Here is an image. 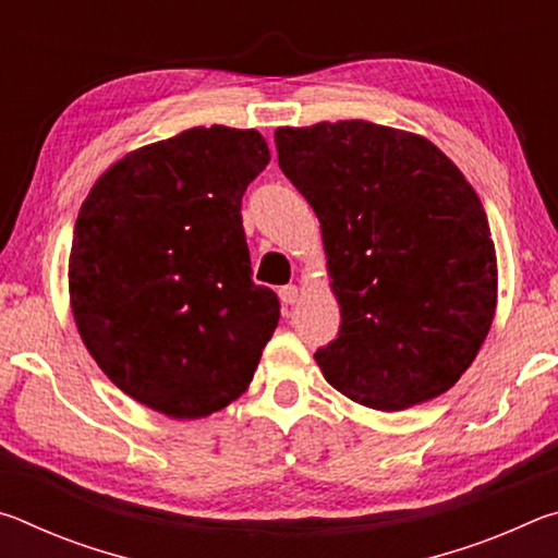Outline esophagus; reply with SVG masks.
Wrapping results in <instances>:
<instances>
[{"mask_svg": "<svg viewBox=\"0 0 558 558\" xmlns=\"http://www.w3.org/2000/svg\"><path fill=\"white\" fill-rule=\"evenodd\" d=\"M280 300H282V305H295V302L300 300V288L298 286L280 288Z\"/></svg>", "mask_w": 558, "mask_h": 558, "instance_id": "34e87169", "label": "esophagus"}]
</instances>
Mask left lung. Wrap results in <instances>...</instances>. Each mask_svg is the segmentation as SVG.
I'll return each mask as SVG.
<instances>
[{"label":"left lung","instance_id":"obj_1","mask_svg":"<svg viewBox=\"0 0 558 558\" xmlns=\"http://www.w3.org/2000/svg\"><path fill=\"white\" fill-rule=\"evenodd\" d=\"M278 162L313 206L342 313L325 379L376 411L456 386L497 307L483 202L430 140L369 120L276 130Z\"/></svg>","mask_w":558,"mask_h":558}]
</instances>
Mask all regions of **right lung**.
Masks as SVG:
<instances>
[{
	"instance_id": "right-lung-1",
	"label": "right lung",
	"mask_w": 558,
	"mask_h": 558,
	"mask_svg": "<svg viewBox=\"0 0 558 558\" xmlns=\"http://www.w3.org/2000/svg\"><path fill=\"white\" fill-rule=\"evenodd\" d=\"M270 162L258 130L192 128L132 149L81 204L69 295L83 344L130 399L204 418L239 399L280 319L251 280L241 199Z\"/></svg>"
}]
</instances>
